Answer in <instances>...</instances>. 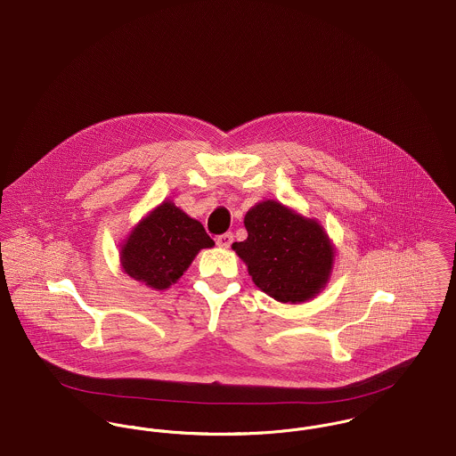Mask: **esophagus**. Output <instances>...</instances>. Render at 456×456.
Returning <instances> with one entry per match:
<instances>
[{
	"label": "esophagus",
	"instance_id": "esophagus-1",
	"mask_svg": "<svg viewBox=\"0 0 456 456\" xmlns=\"http://www.w3.org/2000/svg\"><path fill=\"white\" fill-rule=\"evenodd\" d=\"M232 241H234L232 232H225V234H220L216 238V245L220 246V248H229V246L232 245Z\"/></svg>",
	"mask_w": 456,
	"mask_h": 456
}]
</instances>
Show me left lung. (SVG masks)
Listing matches in <instances>:
<instances>
[{
    "label": "left lung",
    "instance_id": "1",
    "mask_svg": "<svg viewBox=\"0 0 456 456\" xmlns=\"http://www.w3.org/2000/svg\"><path fill=\"white\" fill-rule=\"evenodd\" d=\"M245 227L248 238L232 249L264 293L282 304H302L324 289L337 251L315 218L265 200L246 211Z\"/></svg>",
    "mask_w": 456,
    "mask_h": 456
}]
</instances>
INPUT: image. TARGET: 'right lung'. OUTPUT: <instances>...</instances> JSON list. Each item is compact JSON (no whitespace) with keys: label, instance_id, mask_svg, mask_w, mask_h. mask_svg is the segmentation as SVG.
I'll list each match as a JSON object with an SVG mask.
<instances>
[{"label":"right lung","instance_id":"obj_1","mask_svg":"<svg viewBox=\"0 0 456 456\" xmlns=\"http://www.w3.org/2000/svg\"><path fill=\"white\" fill-rule=\"evenodd\" d=\"M215 243L201 222L167 200L149 211L119 248L125 274L152 289H168L203 248Z\"/></svg>","mask_w":456,"mask_h":456}]
</instances>
